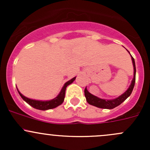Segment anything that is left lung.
Instances as JSON below:
<instances>
[{
  "instance_id": "8db88e82",
  "label": "left lung",
  "mask_w": 150,
  "mask_h": 150,
  "mask_svg": "<svg viewBox=\"0 0 150 150\" xmlns=\"http://www.w3.org/2000/svg\"><path fill=\"white\" fill-rule=\"evenodd\" d=\"M129 52V51H128ZM130 54V52H129ZM131 59H132L133 62V66H134V78H133L132 81H131V83L130 85L129 88L127 89V91L125 92H124L122 95H120V96H118L117 98L114 99H110V100H107V99H100V98L97 97V96H94V95L91 94V93H89L88 91L87 90V88H85L84 90V93L85 96H86V99L87 102L91 105L95 106L96 107H99V108H102V109H111L115 108V107H117L118 105H120V104H122L130 95L132 93V91L134 89V85H135V81H136V65H135V61H134V59L133 58V57L131 56Z\"/></svg>"
}]
</instances>
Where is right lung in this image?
<instances>
[{
	"label": "right lung",
	"mask_w": 150,
	"mask_h": 150,
	"mask_svg": "<svg viewBox=\"0 0 150 150\" xmlns=\"http://www.w3.org/2000/svg\"><path fill=\"white\" fill-rule=\"evenodd\" d=\"M76 77L72 78L71 80H69V81L65 83L64 85V86L62 88L61 91L59 93L58 96H57L54 99H51V100H48V101H39V100H35V99H29V98L26 97L24 95H22L20 92L18 91L19 95H20L21 97L22 98L24 101L27 102L28 104H30V106L33 107V108H35L37 110H51V109H54L55 107H58V106L61 105L63 103L64 99V96H65V91L67 87L69 86V84L72 83L75 80Z\"/></svg>",
	"instance_id": "right-lung-1"
}]
</instances>
